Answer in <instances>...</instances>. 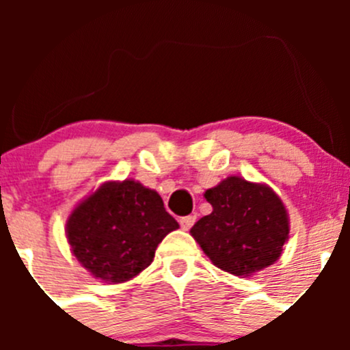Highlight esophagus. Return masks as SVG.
<instances>
[{
	"instance_id": "1",
	"label": "esophagus",
	"mask_w": 350,
	"mask_h": 350,
	"mask_svg": "<svg viewBox=\"0 0 350 350\" xmlns=\"http://www.w3.org/2000/svg\"><path fill=\"white\" fill-rule=\"evenodd\" d=\"M195 221H196V215H188V217H183L181 220H179V224H181L183 230H189V228L195 225Z\"/></svg>"
}]
</instances>
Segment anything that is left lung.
I'll list each match as a JSON object with an SVG mask.
<instances>
[{
    "label": "left lung",
    "mask_w": 350,
    "mask_h": 350,
    "mask_svg": "<svg viewBox=\"0 0 350 350\" xmlns=\"http://www.w3.org/2000/svg\"><path fill=\"white\" fill-rule=\"evenodd\" d=\"M204 198L213 211L193 225L191 235L215 266L245 278L280 259L289 218L269 186L230 176Z\"/></svg>",
    "instance_id": "obj_1"
}]
</instances>
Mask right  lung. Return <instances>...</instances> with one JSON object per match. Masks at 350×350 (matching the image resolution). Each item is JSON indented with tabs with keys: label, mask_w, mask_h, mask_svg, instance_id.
I'll list each match as a JSON object with an SVG mask.
<instances>
[{
	"label": "right lung",
	"mask_w": 350,
	"mask_h": 350,
	"mask_svg": "<svg viewBox=\"0 0 350 350\" xmlns=\"http://www.w3.org/2000/svg\"><path fill=\"white\" fill-rule=\"evenodd\" d=\"M179 228L162 198L139 181H109L81 201L66 224L67 242L96 280L125 283L154 260L155 249Z\"/></svg>",
	"instance_id": "right-lung-1"
}]
</instances>
